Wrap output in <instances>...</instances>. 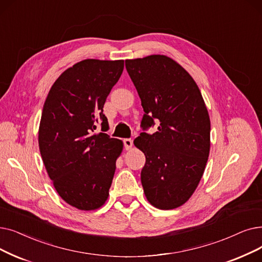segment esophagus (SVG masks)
<instances>
[{"label": "esophagus", "mask_w": 262, "mask_h": 262, "mask_svg": "<svg viewBox=\"0 0 262 262\" xmlns=\"http://www.w3.org/2000/svg\"><path fill=\"white\" fill-rule=\"evenodd\" d=\"M123 142H124V145H125V149H126V150H130L132 147H133L134 142H133V140H132V139L126 138V139H124V140H123Z\"/></svg>", "instance_id": "1"}]
</instances>
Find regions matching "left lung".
Here are the masks:
<instances>
[{
    "mask_svg": "<svg viewBox=\"0 0 262 262\" xmlns=\"http://www.w3.org/2000/svg\"><path fill=\"white\" fill-rule=\"evenodd\" d=\"M141 99L146 130L134 144L145 155L141 183L152 206L176 209L197 188L210 153L211 123L200 90L191 76L172 59L153 54L125 61Z\"/></svg>",
    "mask_w": 262,
    "mask_h": 262,
    "instance_id": "1",
    "label": "left lung"
}]
</instances>
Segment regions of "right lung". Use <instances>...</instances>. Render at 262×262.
<instances>
[{
	"mask_svg": "<svg viewBox=\"0 0 262 262\" xmlns=\"http://www.w3.org/2000/svg\"><path fill=\"white\" fill-rule=\"evenodd\" d=\"M124 61L88 59L55 80L45 101L38 130L42 162L60 197L79 210L106 202L123 142L110 138L103 108ZM101 125L103 133L95 130Z\"/></svg>",
	"mask_w": 262,
	"mask_h": 262,
	"instance_id": "add662e5",
	"label": "right lung"
}]
</instances>
